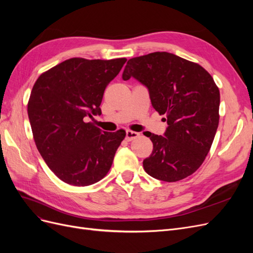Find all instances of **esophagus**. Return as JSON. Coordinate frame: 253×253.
<instances>
[{
    "instance_id": "obj_1",
    "label": "esophagus",
    "mask_w": 253,
    "mask_h": 253,
    "mask_svg": "<svg viewBox=\"0 0 253 253\" xmlns=\"http://www.w3.org/2000/svg\"><path fill=\"white\" fill-rule=\"evenodd\" d=\"M137 137H139V133L133 132V131H131V129H127V131L126 132V139L127 141H131L133 139H136Z\"/></svg>"
}]
</instances>
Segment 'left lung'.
<instances>
[{"instance_id": "8db88e82", "label": "left lung", "mask_w": 253, "mask_h": 253, "mask_svg": "<svg viewBox=\"0 0 253 253\" xmlns=\"http://www.w3.org/2000/svg\"><path fill=\"white\" fill-rule=\"evenodd\" d=\"M131 77L148 87L153 108L167 116L165 136H148L153 151L144 171L168 182L188 177L204 163L218 126L215 82L200 64L166 51L129 59L122 79Z\"/></svg>"}]
</instances>
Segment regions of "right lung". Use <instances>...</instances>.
Listing matches in <instances>:
<instances>
[{"mask_svg":"<svg viewBox=\"0 0 253 253\" xmlns=\"http://www.w3.org/2000/svg\"><path fill=\"white\" fill-rule=\"evenodd\" d=\"M126 58L87 60L72 58L37 79L27 104L38 151L58 178L84 187L101 180L126 132H103L87 118L101 115L108 84Z\"/></svg>","mask_w":253,"mask_h":253,"instance_id":"obj_1","label":"right lung"}]
</instances>
